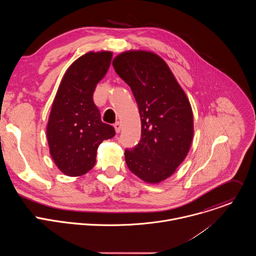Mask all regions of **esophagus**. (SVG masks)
Wrapping results in <instances>:
<instances>
[{
	"label": "esophagus",
	"mask_w": 256,
	"mask_h": 256,
	"mask_svg": "<svg viewBox=\"0 0 256 256\" xmlns=\"http://www.w3.org/2000/svg\"><path fill=\"white\" fill-rule=\"evenodd\" d=\"M114 130H116V132L118 134L120 132V130H122V124L120 122H116V124H114Z\"/></svg>",
	"instance_id": "34e87169"
}]
</instances>
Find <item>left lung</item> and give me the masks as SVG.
<instances>
[{"mask_svg":"<svg viewBox=\"0 0 256 256\" xmlns=\"http://www.w3.org/2000/svg\"><path fill=\"white\" fill-rule=\"evenodd\" d=\"M130 87L142 124L140 142L126 150L128 169L147 184L170 177L188 154L194 138L190 102L166 62L147 50H126L112 60Z\"/></svg>","mask_w":256,"mask_h":256,"instance_id":"8db88e82","label":"left lung"}]
</instances>
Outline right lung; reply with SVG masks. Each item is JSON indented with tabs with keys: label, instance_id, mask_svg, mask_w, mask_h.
I'll use <instances>...</instances> for the list:
<instances>
[{
	"label": "right lung",
	"instance_id": "right-lung-1",
	"mask_svg": "<svg viewBox=\"0 0 256 256\" xmlns=\"http://www.w3.org/2000/svg\"><path fill=\"white\" fill-rule=\"evenodd\" d=\"M112 52H88L72 62L60 83L46 126L50 156L64 175L78 177L90 171L97 149L116 134L102 122L93 93L110 64Z\"/></svg>",
	"mask_w": 256,
	"mask_h": 256
}]
</instances>
